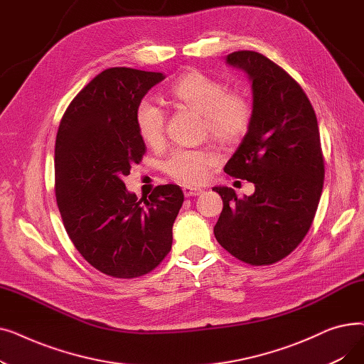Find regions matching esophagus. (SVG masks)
Segmentation results:
<instances>
[{
    "instance_id": "obj_1",
    "label": "esophagus",
    "mask_w": 364,
    "mask_h": 364,
    "mask_svg": "<svg viewBox=\"0 0 364 364\" xmlns=\"http://www.w3.org/2000/svg\"><path fill=\"white\" fill-rule=\"evenodd\" d=\"M183 193L186 198H192V196H199L202 193V190L196 188V187H184Z\"/></svg>"
}]
</instances>
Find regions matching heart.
I'll return each mask as SVG.
<instances>
[{
	"mask_svg": "<svg viewBox=\"0 0 364 364\" xmlns=\"http://www.w3.org/2000/svg\"><path fill=\"white\" fill-rule=\"evenodd\" d=\"M172 102L178 107L202 114V134L218 144L232 146L243 139L252 119V106L242 92L228 91L227 85L199 70H188L172 84ZM136 127L141 140L159 147L165 139V112L149 99L136 107ZM218 164L213 150H174L162 162L165 174L184 186L206 181L209 169Z\"/></svg>",
	"mask_w": 364,
	"mask_h": 364,
	"instance_id": "1",
	"label": "heart"
}]
</instances>
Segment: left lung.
Masks as SVG:
<instances>
[{
    "label": "left lung",
    "mask_w": 364,
    "mask_h": 364,
    "mask_svg": "<svg viewBox=\"0 0 364 364\" xmlns=\"http://www.w3.org/2000/svg\"><path fill=\"white\" fill-rule=\"evenodd\" d=\"M225 63L252 84L251 125L224 171L254 183L239 199L230 187H214L223 211L214 227L227 252L251 265L288 257L309 233L324 180L314 109L301 85L265 55L235 51Z\"/></svg>",
    "instance_id": "8db88e82"
}]
</instances>
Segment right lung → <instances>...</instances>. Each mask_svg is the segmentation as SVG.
I'll use <instances>...</instances> for the list:
<instances>
[{
    "instance_id": "right-lung-1",
    "label": "right lung",
    "mask_w": 364,
    "mask_h": 364,
    "mask_svg": "<svg viewBox=\"0 0 364 364\" xmlns=\"http://www.w3.org/2000/svg\"><path fill=\"white\" fill-rule=\"evenodd\" d=\"M164 80L161 72L106 69L76 94L57 131L55 199L65 228L84 259L112 277H139L161 264L184 200L176 184L139 200L122 181L146 151L136 107Z\"/></svg>"
}]
</instances>
